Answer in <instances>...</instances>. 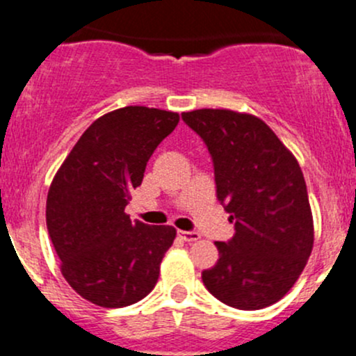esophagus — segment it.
Masks as SVG:
<instances>
[{"label":"esophagus","mask_w":356,"mask_h":356,"mask_svg":"<svg viewBox=\"0 0 356 356\" xmlns=\"http://www.w3.org/2000/svg\"><path fill=\"white\" fill-rule=\"evenodd\" d=\"M177 234H179V238L184 239V241H188V243L198 241L200 239V234L196 231H179Z\"/></svg>","instance_id":"34e87169"}]
</instances>
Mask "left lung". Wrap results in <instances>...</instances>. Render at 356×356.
Segmentation results:
<instances>
[{
    "instance_id": "8db88e82",
    "label": "left lung",
    "mask_w": 356,
    "mask_h": 356,
    "mask_svg": "<svg viewBox=\"0 0 356 356\" xmlns=\"http://www.w3.org/2000/svg\"><path fill=\"white\" fill-rule=\"evenodd\" d=\"M182 120L211 156L217 198L234 236L217 241L204 288L239 310H260L293 288L314 248L307 184L296 158L265 122L231 110H195Z\"/></svg>"
}]
</instances>
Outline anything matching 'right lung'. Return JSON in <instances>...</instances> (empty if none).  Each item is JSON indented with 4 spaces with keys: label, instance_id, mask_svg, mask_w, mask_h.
Returning a JSON list of instances; mask_svg holds the SVG:
<instances>
[{
    "label": "right lung",
    "instance_id": "1",
    "mask_svg": "<svg viewBox=\"0 0 356 356\" xmlns=\"http://www.w3.org/2000/svg\"><path fill=\"white\" fill-rule=\"evenodd\" d=\"M177 124V113L148 106L110 111L86 129L53 179L49 238L63 277L91 303L122 308L155 288L175 229L131 222L125 207Z\"/></svg>",
    "mask_w": 356,
    "mask_h": 356
}]
</instances>
